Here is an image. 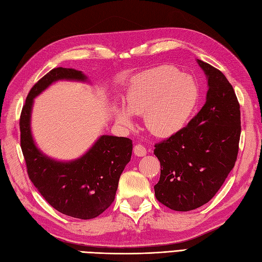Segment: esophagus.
<instances>
[{
    "label": "esophagus",
    "instance_id": "esophagus-1",
    "mask_svg": "<svg viewBox=\"0 0 262 262\" xmlns=\"http://www.w3.org/2000/svg\"><path fill=\"white\" fill-rule=\"evenodd\" d=\"M133 152L138 157H143L147 155V150L143 146H141V144H137V146L133 147Z\"/></svg>",
    "mask_w": 262,
    "mask_h": 262
}]
</instances>
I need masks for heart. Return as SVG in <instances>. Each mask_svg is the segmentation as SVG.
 <instances>
[{
  "instance_id": "b5f03b06",
  "label": "heart",
  "mask_w": 262,
  "mask_h": 262,
  "mask_svg": "<svg viewBox=\"0 0 262 262\" xmlns=\"http://www.w3.org/2000/svg\"><path fill=\"white\" fill-rule=\"evenodd\" d=\"M126 112H116L119 123L132 124V115H143L144 125L154 136L168 138L187 124L199 102V87L188 75L164 65L139 74L126 93Z\"/></svg>"
}]
</instances>
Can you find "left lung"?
Segmentation results:
<instances>
[{"label": "left lung", "mask_w": 262, "mask_h": 262, "mask_svg": "<svg viewBox=\"0 0 262 262\" xmlns=\"http://www.w3.org/2000/svg\"><path fill=\"white\" fill-rule=\"evenodd\" d=\"M197 62L207 77L206 102L187 125L154 150L161 167L156 199L180 212L206 204L217 193L233 169L241 135L233 87L219 69Z\"/></svg>", "instance_id": "left-lung-1"}]
</instances>
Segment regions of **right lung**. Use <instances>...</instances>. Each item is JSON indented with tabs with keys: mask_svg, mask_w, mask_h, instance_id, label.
I'll return each mask as SVG.
<instances>
[{
	"mask_svg": "<svg viewBox=\"0 0 262 262\" xmlns=\"http://www.w3.org/2000/svg\"><path fill=\"white\" fill-rule=\"evenodd\" d=\"M59 79L84 82L87 77L76 69L58 67L33 85L20 116L22 154L29 178L55 210L76 219H94L114 201L121 173L131 159L132 140L102 136L83 157L68 162L43 155L31 135L33 98Z\"/></svg>",
	"mask_w": 262,
	"mask_h": 262,
	"instance_id": "right-lung-1",
	"label": "right lung"
}]
</instances>
